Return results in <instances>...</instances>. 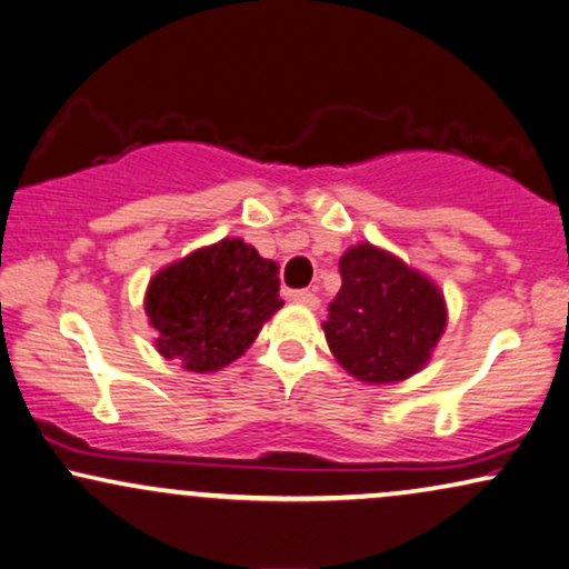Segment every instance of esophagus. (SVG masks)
<instances>
[{"instance_id": "34e87169", "label": "esophagus", "mask_w": 569, "mask_h": 569, "mask_svg": "<svg viewBox=\"0 0 569 569\" xmlns=\"http://www.w3.org/2000/svg\"><path fill=\"white\" fill-rule=\"evenodd\" d=\"M291 301H297V305L309 307V309H315V307L320 305L318 293H312V291H293V293H291Z\"/></svg>"}]
</instances>
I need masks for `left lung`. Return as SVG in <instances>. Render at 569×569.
Returning <instances> with one entry per match:
<instances>
[{"label": "left lung", "instance_id": "1", "mask_svg": "<svg viewBox=\"0 0 569 569\" xmlns=\"http://www.w3.org/2000/svg\"><path fill=\"white\" fill-rule=\"evenodd\" d=\"M338 270L341 291L322 322L338 365L372 386L399 383L426 368L449 318L433 280L368 241L343 251Z\"/></svg>", "mask_w": 569, "mask_h": 569}]
</instances>
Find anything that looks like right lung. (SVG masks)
I'll return each mask as SVG.
<instances>
[{
	"instance_id": "add662e5",
	"label": "right lung",
	"mask_w": 569,
	"mask_h": 569,
	"mask_svg": "<svg viewBox=\"0 0 569 569\" xmlns=\"http://www.w3.org/2000/svg\"><path fill=\"white\" fill-rule=\"evenodd\" d=\"M278 264L243 239H222L170 262L149 280L143 312L154 349L189 372H218L239 359L283 307Z\"/></svg>"
}]
</instances>
